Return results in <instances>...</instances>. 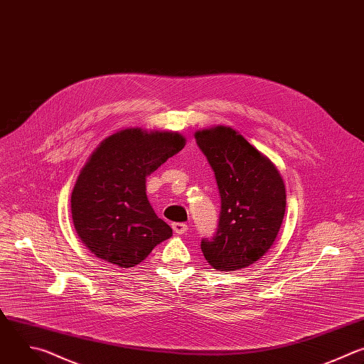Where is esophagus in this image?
Instances as JSON below:
<instances>
[{
	"instance_id": "1",
	"label": "esophagus",
	"mask_w": 364,
	"mask_h": 364,
	"mask_svg": "<svg viewBox=\"0 0 364 364\" xmlns=\"http://www.w3.org/2000/svg\"><path fill=\"white\" fill-rule=\"evenodd\" d=\"M172 228L173 231L178 234V235H183L188 232V225L186 224H182V223H175L172 224Z\"/></svg>"
}]
</instances>
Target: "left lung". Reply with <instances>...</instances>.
I'll return each instance as SVG.
<instances>
[{
    "instance_id": "left-lung-1",
    "label": "left lung",
    "mask_w": 364,
    "mask_h": 364,
    "mask_svg": "<svg viewBox=\"0 0 364 364\" xmlns=\"http://www.w3.org/2000/svg\"><path fill=\"white\" fill-rule=\"evenodd\" d=\"M221 195V216L212 240H202L215 269L247 268L274 245L285 213V185L277 166L235 129L195 132Z\"/></svg>"
}]
</instances>
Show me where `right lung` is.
I'll return each mask as SVG.
<instances>
[{"mask_svg": "<svg viewBox=\"0 0 364 364\" xmlns=\"http://www.w3.org/2000/svg\"><path fill=\"white\" fill-rule=\"evenodd\" d=\"M178 132L127 127L100 141L71 192L75 230L97 258L130 268L140 264L172 228L155 213L146 178L183 149Z\"/></svg>", "mask_w": 364, "mask_h": 364, "instance_id": "add662e5", "label": "right lung"}]
</instances>
